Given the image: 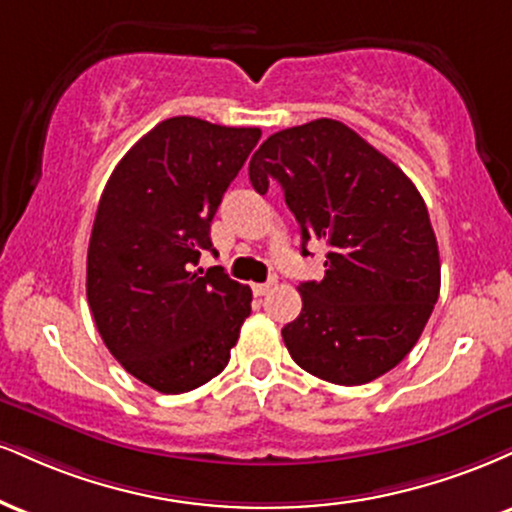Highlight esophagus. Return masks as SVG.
<instances>
[{
	"instance_id": "esophagus-1",
	"label": "esophagus",
	"mask_w": 512,
	"mask_h": 512,
	"mask_svg": "<svg viewBox=\"0 0 512 512\" xmlns=\"http://www.w3.org/2000/svg\"><path fill=\"white\" fill-rule=\"evenodd\" d=\"M274 279H269V281H264V283H252V293L255 295H267L269 291H272V286H274Z\"/></svg>"
}]
</instances>
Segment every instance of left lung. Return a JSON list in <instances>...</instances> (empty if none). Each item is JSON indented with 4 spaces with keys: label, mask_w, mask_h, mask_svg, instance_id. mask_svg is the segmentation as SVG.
<instances>
[{
    "label": "left lung",
    "mask_w": 512,
    "mask_h": 512,
    "mask_svg": "<svg viewBox=\"0 0 512 512\" xmlns=\"http://www.w3.org/2000/svg\"><path fill=\"white\" fill-rule=\"evenodd\" d=\"M279 181L307 240H324L322 281L281 329L305 372L341 386L381 377L410 353L441 288L439 245L420 190L353 128L317 119L269 135L250 159L257 193Z\"/></svg>",
    "instance_id": "obj_1"
}]
</instances>
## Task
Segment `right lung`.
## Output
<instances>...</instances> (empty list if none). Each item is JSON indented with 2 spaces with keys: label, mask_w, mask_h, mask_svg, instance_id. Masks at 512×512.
Masks as SVG:
<instances>
[{
  "label": "right lung",
  "mask_w": 512,
  "mask_h": 512,
  "mask_svg": "<svg viewBox=\"0 0 512 512\" xmlns=\"http://www.w3.org/2000/svg\"><path fill=\"white\" fill-rule=\"evenodd\" d=\"M260 128L195 116L157 123L116 164L88 245L90 312L121 367L159 393H186L229 365L252 291L221 267L194 269L217 207Z\"/></svg>",
  "instance_id": "1"
}]
</instances>
